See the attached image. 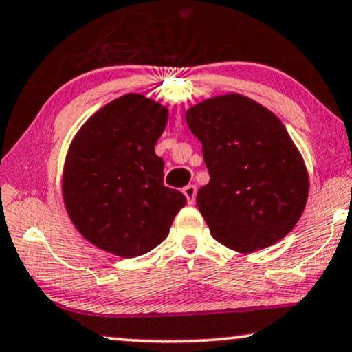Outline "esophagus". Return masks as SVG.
Returning <instances> with one entry per match:
<instances>
[{
	"label": "esophagus",
	"mask_w": 352,
	"mask_h": 352,
	"mask_svg": "<svg viewBox=\"0 0 352 352\" xmlns=\"http://www.w3.org/2000/svg\"><path fill=\"white\" fill-rule=\"evenodd\" d=\"M196 192H197V190H196L195 185H188V186L183 188V195L186 196L188 204H195V201H196Z\"/></svg>",
	"instance_id": "1"
}]
</instances>
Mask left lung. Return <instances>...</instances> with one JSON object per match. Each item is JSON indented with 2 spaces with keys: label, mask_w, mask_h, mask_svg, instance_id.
<instances>
[{
  "label": "left lung",
  "mask_w": 352,
  "mask_h": 352,
  "mask_svg": "<svg viewBox=\"0 0 352 352\" xmlns=\"http://www.w3.org/2000/svg\"><path fill=\"white\" fill-rule=\"evenodd\" d=\"M186 122L210 175L196 204L214 239L249 254L289 234L305 210L309 178L279 118L228 94L191 107Z\"/></svg>",
  "instance_id": "8db88e82"
}]
</instances>
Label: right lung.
I'll use <instances>...</instances> for the list:
<instances>
[{
    "instance_id": "right-lung-1",
    "label": "right lung",
    "mask_w": 352,
    "mask_h": 352,
    "mask_svg": "<svg viewBox=\"0 0 352 352\" xmlns=\"http://www.w3.org/2000/svg\"><path fill=\"white\" fill-rule=\"evenodd\" d=\"M167 118L157 102L126 94L89 118L68 150V215L89 242L122 258L160 245L186 204L164 185V161L155 153Z\"/></svg>"
}]
</instances>
